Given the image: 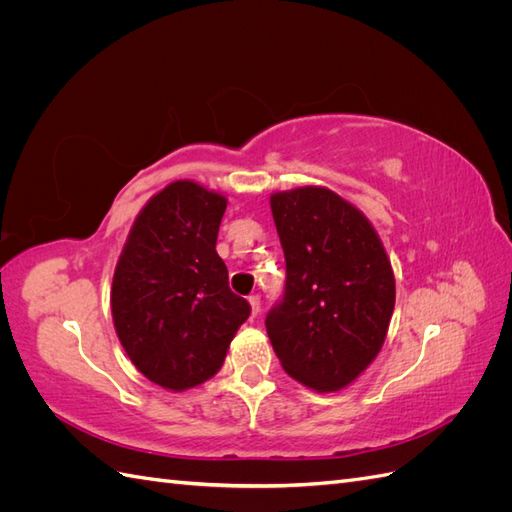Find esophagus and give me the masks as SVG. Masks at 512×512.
Wrapping results in <instances>:
<instances>
[{
    "mask_svg": "<svg viewBox=\"0 0 512 512\" xmlns=\"http://www.w3.org/2000/svg\"><path fill=\"white\" fill-rule=\"evenodd\" d=\"M250 305H252V316L256 318L260 314V297L258 294H254V297H250Z\"/></svg>",
    "mask_w": 512,
    "mask_h": 512,
    "instance_id": "1",
    "label": "esophagus"
}]
</instances>
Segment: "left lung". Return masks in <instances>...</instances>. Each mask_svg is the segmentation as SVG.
I'll use <instances>...</instances> for the list:
<instances>
[{"instance_id": "8db88e82", "label": "left lung", "mask_w": 512, "mask_h": 512, "mask_svg": "<svg viewBox=\"0 0 512 512\" xmlns=\"http://www.w3.org/2000/svg\"><path fill=\"white\" fill-rule=\"evenodd\" d=\"M286 258V294L265 324L290 378L342 391L376 359L395 307V275L376 228L337 192L271 194Z\"/></svg>"}]
</instances>
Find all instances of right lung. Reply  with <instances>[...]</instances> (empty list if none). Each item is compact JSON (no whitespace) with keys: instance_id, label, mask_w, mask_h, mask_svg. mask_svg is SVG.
<instances>
[{"instance_id":"obj_1","label":"right lung","mask_w":512,"mask_h":512,"mask_svg":"<svg viewBox=\"0 0 512 512\" xmlns=\"http://www.w3.org/2000/svg\"><path fill=\"white\" fill-rule=\"evenodd\" d=\"M228 198L190 179L168 183L136 215L119 254L111 312L134 367L166 391H188L224 365L250 303L215 252Z\"/></svg>"}]
</instances>
